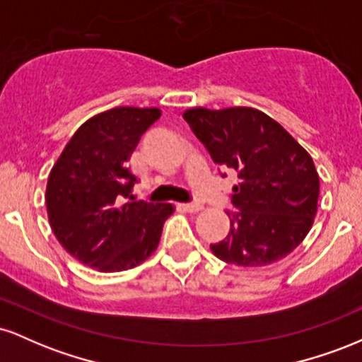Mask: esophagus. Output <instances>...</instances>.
Returning <instances> with one entry per match:
<instances>
[{
	"instance_id": "34e87169",
	"label": "esophagus",
	"mask_w": 362,
	"mask_h": 362,
	"mask_svg": "<svg viewBox=\"0 0 362 362\" xmlns=\"http://www.w3.org/2000/svg\"><path fill=\"white\" fill-rule=\"evenodd\" d=\"M182 209L187 211V213H199V211L204 209L202 204H182Z\"/></svg>"
}]
</instances>
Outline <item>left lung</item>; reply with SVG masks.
Wrapping results in <instances>:
<instances>
[{"label": "left lung", "mask_w": 362, "mask_h": 362, "mask_svg": "<svg viewBox=\"0 0 362 362\" xmlns=\"http://www.w3.org/2000/svg\"><path fill=\"white\" fill-rule=\"evenodd\" d=\"M216 165L233 168L238 185L230 233L211 245L228 264L264 267L288 257L308 235L318 209L320 178L310 153L277 120L253 107L184 112Z\"/></svg>", "instance_id": "1"}]
</instances>
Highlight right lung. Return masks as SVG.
I'll return each instance as SVG.
<instances>
[{"mask_svg": "<svg viewBox=\"0 0 362 362\" xmlns=\"http://www.w3.org/2000/svg\"><path fill=\"white\" fill-rule=\"evenodd\" d=\"M158 107H115L83 122L54 163L45 189L49 224L69 255L98 272L143 264L160 243L173 204L124 202L136 175L127 167Z\"/></svg>", "mask_w": 362, "mask_h": 362, "instance_id": "1", "label": "right lung"}]
</instances>
